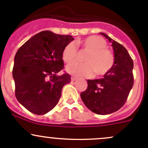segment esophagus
<instances>
[{"label":"esophagus","mask_w":148,"mask_h":148,"mask_svg":"<svg viewBox=\"0 0 148 148\" xmlns=\"http://www.w3.org/2000/svg\"><path fill=\"white\" fill-rule=\"evenodd\" d=\"M77 77H71V82H74L75 80H77Z\"/></svg>","instance_id":"esophagus-1"}]
</instances>
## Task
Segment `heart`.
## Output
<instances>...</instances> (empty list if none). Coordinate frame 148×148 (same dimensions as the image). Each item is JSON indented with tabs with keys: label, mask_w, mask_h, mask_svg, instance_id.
<instances>
[{
	"label": "heart",
	"mask_w": 148,
	"mask_h": 148,
	"mask_svg": "<svg viewBox=\"0 0 148 148\" xmlns=\"http://www.w3.org/2000/svg\"><path fill=\"white\" fill-rule=\"evenodd\" d=\"M87 53L84 61L85 63L74 62L66 68L67 72L77 77H91L95 71L97 75H103L110 71L114 64L112 53L106 48L107 42L104 38L98 36H90L77 43ZM77 48L73 42L65 46L62 52V59L69 64L76 59Z\"/></svg>",
	"instance_id": "b5f03b06"
}]
</instances>
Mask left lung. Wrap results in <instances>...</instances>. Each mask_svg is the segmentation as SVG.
I'll return each mask as SVG.
<instances>
[{"instance_id": "8db88e82", "label": "left lung", "mask_w": 148, "mask_h": 148, "mask_svg": "<svg viewBox=\"0 0 148 148\" xmlns=\"http://www.w3.org/2000/svg\"><path fill=\"white\" fill-rule=\"evenodd\" d=\"M99 34L112 43L114 64L103 78L87 79V88L80 96L89 110L104 115L120 110L126 102L134 83L133 61L122 44L104 33Z\"/></svg>"}]
</instances>
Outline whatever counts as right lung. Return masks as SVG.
Masks as SVG:
<instances>
[{"instance_id": "right-lung-1", "label": "right lung", "mask_w": 148, "mask_h": 148, "mask_svg": "<svg viewBox=\"0 0 148 148\" xmlns=\"http://www.w3.org/2000/svg\"><path fill=\"white\" fill-rule=\"evenodd\" d=\"M71 36L49 31L36 34L20 47L14 58L13 77L17 100L34 114H44L59 102L63 86L71 82L64 69L62 52Z\"/></svg>"}]
</instances>
